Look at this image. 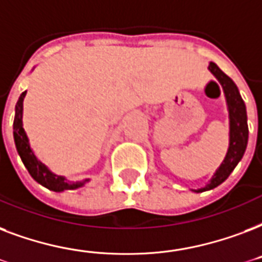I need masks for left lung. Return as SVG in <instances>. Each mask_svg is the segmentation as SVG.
Instances as JSON below:
<instances>
[{
  "mask_svg": "<svg viewBox=\"0 0 262 262\" xmlns=\"http://www.w3.org/2000/svg\"><path fill=\"white\" fill-rule=\"evenodd\" d=\"M209 70L214 74L215 78L219 79L220 83L223 85L227 103L229 110V122H231V132H229V148L225 157L224 162L217 169L215 174L210 180V183L205 188L198 189L196 192H202L207 189L215 188L217 185L224 183L228 179V176L232 173L239 161L242 159L243 154L246 151L247 139H249V127H247V115L246 105L243 103L242 97L239 95L236 85L233 83L231 78L224 74L217 67V64L210 63Z\"/></svg>",
  "mask_w": 262,
  "mask_h": 262,
  "instance_id": "1",
  "label": "left lung"
}]
</instances>
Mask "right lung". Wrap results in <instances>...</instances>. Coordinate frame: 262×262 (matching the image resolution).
<instances>
[{"label":"right lung","instance_id":"1","mask_svg":"<svg viewBox=\"0 0 262 262\" xmlns=\"http://www.w3.org/2000/svg\"><path fill=\"white\" fill-rule=\"evenodd\" d=\"M26 92H23L20 95L19 100H17V104H16V114H15V121H13V139H15L16 149L19 152L21 161L25 163V166L27 167V170L31 174L37 183L42 184L43 187H47L48 189L60 192V191H64V189H75L82 187L85 181H73L69 183L64 177L61 176L53 174L52 171H49L43 163H41L37 159V157L34 155V152L30 148L29 139L25 133L23 129V122H21V117H23V100H25Z\"/></svg>","mask_w":262,"mask_h":262}]
</instances>
